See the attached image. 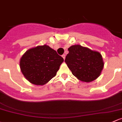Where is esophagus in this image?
<instances>
[{"label": "esophagus", "instance_id": "esophagus-1", "mask_svg": "<svg viewBox=\"0 0 122 122\" xmlns=\"http://www.w3.org/2000/svg\"><path fill=\"white\" fill-rule=\"evenodd\" d=\"M62 57L63 58H64V59L65 58V54H63V55H62Z\"/></svg>", "mask_w": 122, "mask_h": 122}]
</instances>
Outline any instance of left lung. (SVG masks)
Masks as SVG:
<instances>
[{"instance_id": "1", "label": "left lung", "mask_w": 122, "mask_h": 122, "mask_svg": "<svg viewBox=\"0 0 122 122\" xmlns=\"http://www.w3.org/2000/svg\"><path fill=\"white\" fill-rule=\"evenodd\" d=\"M68 51L65 62L78 79L89 82L99 76L104 65L99 52L80 45L71 46Z\"/></svg>"}]
</instances>
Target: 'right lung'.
<instances>
[{"instance_id": "right-lung-1", "label": "right lung", "mask_w": 122, "mask_h": 122, "mask_svg": "<svg viewBox=\"0 0 122 122\" xmlns=\"http://www.w3.org/2000/svg\"><path fill=\"white\" fill-rule=\"evenodd\" d=\"M64 61L54 50L44 45L29 50L20 62L21 71L31 84L43 85L56 75Z\"/></svg>"}]
</instances>
